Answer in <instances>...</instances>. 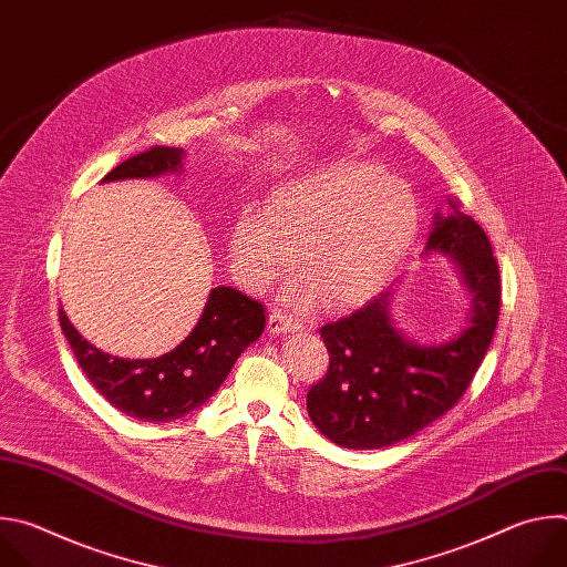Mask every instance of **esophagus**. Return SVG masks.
Returning a JSON list of instances; mask_svg holds the SVG:
<instances>
[{"mask_svg":"<svg viewBox=\"0 0 567 567\" xmlns=\"http://www.w3.org/2000/svg\"><path fill=\"white\" fill-rule=\"evenodd\" d=\"M267 328H269L271 334L280 337V334H287V332H300V330H302V322H298L296 318H291L289 313H285V311H280V309H274V311L269 313Z\"/></svg>","mask_w":567,"mask_h":567,"instance_id":"34e87169","label":"esophagus"}]
</instances>
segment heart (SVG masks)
<instances>
[{"mask_svg":"<svg viewBox=\"0 0 567 567\" xmlns=\"http://www.w3.org/2000/svg\"><path fill=\"white\" fill-rule=\"evenodd\" d=\"M420 233V204L409 184L381 166L350 161L276 186L267 210H241L230 233L239 285L262 293L296 265L285 289L302 311L330 302L359 307L379 296L406 260Z\"/></svg>","mask_w":567,"mask_h":567,"instance_id":"heart-1","label":"heart"}]
</instances>
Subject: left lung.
Wrapping results in <instances>:
<instances>
[{
  "instance_id": "8db88e82",
  "label": "left lung",
  "mask_w": 567,
  "mask_h": 567,
  "mask_svg": "<svg viewBox=\"0 0 567 567\" xmlns=\"http://www.w3.org/2000/svg\"><path fill=\"white\" fill-rule=\"evenodd\" d=\"M435 213L424 256H451L471 296L466 326L446 343H417L390 318V291L320 328L330 368L307 392L313 426L346 449H385L413 437L466 392L501 313V271L487 233L453 199Z\"/></svg>"
}]
</instances>
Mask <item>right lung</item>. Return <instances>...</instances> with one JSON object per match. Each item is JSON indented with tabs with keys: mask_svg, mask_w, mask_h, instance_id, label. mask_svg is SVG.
I'll use <instances>...</instances> for the list:
<instances>
[{
	"mask_svg": "<svg viewBox=\"0 0 567 567\" xmlns=\"http://www.w3.org/2000/svg\"><path fill=\"white\" fill-rule=\"evenodd\" d=\"M182 147L156 145L116 166L105 182L150 179L182 171ZM60 328L94 388L127 417L173 422L217 392L237 357L265 332V307L233 287L210 289L193 332L156 359H118L78 334L60 309Z\"/></svg>",
	"mask_w": 567,
	"mask_h": 567,
	"instance_id": "right-lung-1",
	"label": "right lung"
}]
</instances>
